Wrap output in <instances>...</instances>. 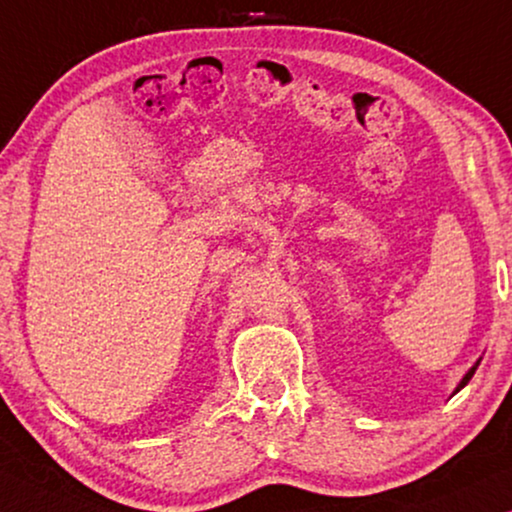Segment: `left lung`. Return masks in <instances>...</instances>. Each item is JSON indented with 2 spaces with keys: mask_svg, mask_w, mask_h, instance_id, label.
<instances>
[{
  "mask_svg": "<svg viewBox=\"0 0 512 512\" xmlns=\"http://www.w3.org/2000/svg\"><path fill=\"white\" fill-rule=\"evenodd\" d=\"M475 368H478V363H475V366H473L471 370H468V373H466V377H464V380H461V384H459V387H457V391H459V389H464V387H466V384H468V380H471V377H473V373H475Z\"/></svg>",
  "mask_w": 512,
  "mask_h": 512,
  "instance_id": "1",
  "label": "left lung"
}]
</instances>
